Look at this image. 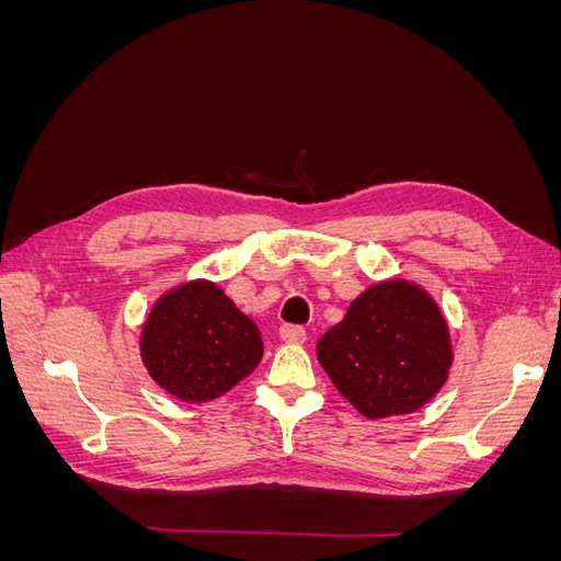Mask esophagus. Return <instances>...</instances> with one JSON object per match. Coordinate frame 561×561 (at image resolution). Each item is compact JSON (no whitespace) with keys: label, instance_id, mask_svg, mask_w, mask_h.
I'll return each mask as SVG.
<instances>
[{"label":"esophagus","instance_id":"1","mask_svg":"<svg viewBox=\"0 0 561 561\" xmlns=\"http://www.w3.org/2000/svg\"><path fill=\"white\" fill-rule=\"evenodd\" d=\"M278 334L285 344H293V346L304 344V339H307V332H304V328L299 325H283Z\"/></svg>","mask_w":561,"mask_h":561}]
</instances>
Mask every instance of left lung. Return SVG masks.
I'll use <instances>...</instances> for the list:
<instances>
[{"label": "left lung", "instance_id": "left-lung-1", "mask_svg": "<svg viewBox=\"0 0 561 561\" xmlns=\"http://www.w3.org/2000/svg\"><path fill=\"white\" fill-rule=\"evenodd\" d=\"M316 353L339 393L371 421L421 410L454 363L445 313L407 278L369 285L318 339Z\"/></svg>", "mask_w": 561, "mask_h": 561}]
</instances>
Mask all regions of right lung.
<instances>
[{
  "label": "right lung",
  "instance_id": "right-lung-1",
  "mask_svg": "<svg viewBox=\"0 0 561 561\" xmlns=\"http://www.w3.org/2000/svg\"><path fill=\"white\" fill-rule=\"evenodd\" d=\"M262 355L260 328L206 278L163 293L140 332V358L149 377L184 402L225 396L252 375Z\"/></svg>",
  "mask_w": 561,
  "mask_h": 561
}]
</instances>
